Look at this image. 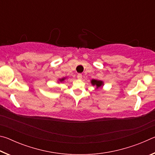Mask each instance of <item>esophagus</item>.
Returning a JSON list of instances; mask_svg holds the SVG:
<instances>
[{
  "label": "esophagus",
  "mask_w": 155,
  "mask_h": 155,
  "mask_svg": "<svg viewBox=\"0 0 155 155\" xmlns=\"http://www.w3.org/2000/svg\"><path fill=\"white\" fill-rule=\"evenodd\" d=\"M77 78H78V79H81V78H82V74H77Z\"/></svg>",
  "instance_id": "esophagus-1"
}]
</instances>
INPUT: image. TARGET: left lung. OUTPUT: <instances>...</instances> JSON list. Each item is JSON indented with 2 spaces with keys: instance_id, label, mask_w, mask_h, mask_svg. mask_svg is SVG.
Instances as JSON below:
<instances>
[{
  "instance_id": "obj_1",
  "label": "left lung",
  "mask_w": 155,
  "mask_h": 155,
  "mask_svg": "<svg viewBox=\"0 0 155 155\" xmlns=\"http://www.w3.org/2000/svg\"><path fill=\"white\" fill-rule=\"evenodd\" d=\"M91 83L92 84V85H96V88L101 87L103 85V82L102 81H100V80L92 79L91 81Z\"/></svg>"
}]
</instances>
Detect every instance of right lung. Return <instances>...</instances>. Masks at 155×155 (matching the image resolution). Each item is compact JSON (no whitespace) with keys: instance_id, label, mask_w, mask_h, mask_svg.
Wrapping results in <instances>:
<instances>
[{"instance_id":"1","label":"right lung","mask_w":155,"mask_h":155,"mask_svg":"<svg viewBox=\"0 0 155 155\" xmlns=\"http://www.w3.org/2000/svg\"><path fill=\"white\" fill-rule=\"evenodd\" d=\"M65 78H61V79H59V81L60 82H62V81H64L65 80Z\"/></svg>"}]
</instances>
